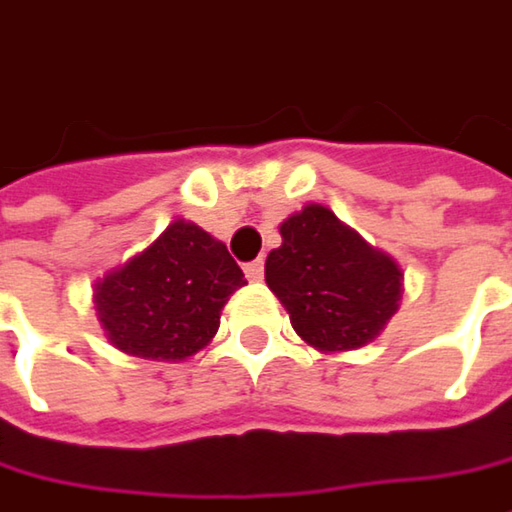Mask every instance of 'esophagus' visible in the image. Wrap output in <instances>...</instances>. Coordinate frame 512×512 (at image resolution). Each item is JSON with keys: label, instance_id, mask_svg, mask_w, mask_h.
Wrapping results in <instances>:
<instances>
[{"label": "esophagus", "instance_id": "34e87169", "mask_svg": "<svg viewBox=\"0 0 512 512\" xmlns=\"http://www.w3.org/2000/svg\"><path fill=\"white\" fill-rule=\"evenodd\" d=\"M246 278H249V281H263V260L246 263Z\"/></svg>", "mask_w": 512, "mask_h": 512}]
</instances>
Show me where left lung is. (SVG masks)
<instances>
[{
	"label": "left lung",
	"mask_w": 512,
	"mask_h": 512,
	"mask_svg": "<svg viewBox=\"0 0 512 512\" xmlns=\"http://www.w3.org/2000/svg\"><path fill=\"white\" fill-rule=\"evenodd\" d=\"M284 243L266 257V284L295 333L321 353L374 342L400 310L403 272L330 208L304 205L281 223Z\"/></svg>",
	"instance_id": "8db88e82"
}]
</instances>
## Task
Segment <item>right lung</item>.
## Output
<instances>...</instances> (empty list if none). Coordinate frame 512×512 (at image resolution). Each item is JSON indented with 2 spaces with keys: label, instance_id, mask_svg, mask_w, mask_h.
<instances>
[{
  "label": "right lung",
  "instance_id": "add662e5",
  "mask_svg": "<svg viewBox=\"0 0 512 512\" xmlns=\"http://www.w3.org/2000/svg\"><path fill=\"white\" fill-rule=\"evenodd\" d=\"M243 284L226 243L176 220L95 284V310L118 350L182 362L214 339L226 301Z\"/></svg>",
  "mask_w": 512,
  "mask_h": 512
}]
</instances>
